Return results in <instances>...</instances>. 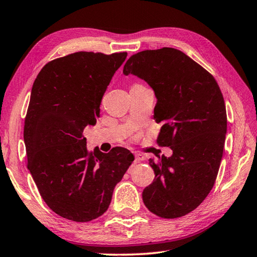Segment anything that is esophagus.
I'll return each instance as SVG.
<instances>
[{"instance_id":"1","label":"esophagus","mask_w":257,"mask_h":257,"mask_svg":"<svg viewBox=\"0 0 257 257\" xmlns=\"http://www.w3.org/2000/svg\"><path fill=\"white\" fill-rule=\"evenodd\" d=\"M144 160H145V156H144V155L140 154V153H136V154H135V161H136V162H142V161H144Z\"/></svg>"}]
</instances>
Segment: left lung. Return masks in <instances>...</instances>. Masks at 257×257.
<instances>
[{"instance_id":"obj_1","label":"left lung","mask_w":257,"mask_h":257,"mask_svg":"<svg viewBox=\"0 0 257 257\" xmlns=\"http://www.w3.org/2000/svg\"><path fill=\"white\" fill-rule=\"evenodd\" d=\"M123 73L153 88L154 119L162 123L158 143L173 151L170 158L150 159L155 179L143 202L160 217L184 216L205 200L221 165L227 130L222 92L212 74L173 48L139 52Z\"/></svg>"}]
</instances>
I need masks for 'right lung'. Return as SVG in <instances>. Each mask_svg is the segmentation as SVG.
Wrapping results in <instances>:
<instances>
[{
	"label": "right lung",
	"instance_id": "add662e5",
	"mask_svg": "<svg viewBox=\"0 0 257 257\" xmlns=\"http://www.w3.org/2000/svg\"><path fill=\"white\" fill-rule=\"evenodd\" d=\"M126 56L76 52L45 64L33 83L23 134L28 169L48 206L70 221L90 222L106 212L134 161L124 148L90 152L83 136Z\"/></svg>",
	"mask_w": 257,
	"mask_h": 257
}]
</instances>
